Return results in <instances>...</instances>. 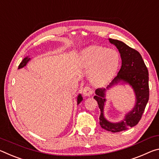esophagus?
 <instances>
[{"label":"esophagus","instance_id":"esophagus-1","mask_svg":"<svg viewBox=\"0 0 159 159\" xmlns=\"http://www.w3.org/2000/svg\"><path fill=\"white\" fill-rule=\"evenodd\" d=\"M83 94L85 97H90L91 95L93 94V90L89 87H85L83 89Z\"/></svg>","mask_w":159,"mask_h":159}]
</instances>
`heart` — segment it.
<instances>
[{"instance_id":"obj_1","label":"heart","mask_w":159,"mask_h":159,"mask_svg":"<svg viewBox=\"0 0 159 159\" xmlns=\"http://www.w3.org/2000/svg\"><path fill=\"white\" fill-rule=\"evenodd\" d=\"M121 57L113 48L92 46L81 52L79 62L82 67L90 70L89 77L95 86H103L110 82L119 69Z\"/></svg>"}]
</instances>
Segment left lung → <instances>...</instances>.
Instances as JSON below:
<instances>
[{"label": "left lung", "mask_w": 159, "mask_h": 159, "mask_svg": "<svg viewBox=\"0 0 159 159\" xmlns=\"http://www.w3.org/2000/svg\"><path fill=\"white\" fill-rule=\"evenodd\" d=\"M109 42L118 49L122 60L121 68L117 76L106 87L97 89L93 98L97 101L101 111L99 124L102 128L112 132L124 131L137 125L142 118L149 101V72L138 51L132 48L121 41L108 39ZM119 84H128L134 89L135 96L134 107L127 113L120 121L113 123L108 121L104 116V107L106 92L111 88Z\"/></svg>", "instance_id": "left-lung-1"}]
</instances>
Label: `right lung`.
<instances>
[{"instance_id": "add662e5", "label": "right lung", "mask_w": 159, "mask_h": 159, "mask_svg": "<svg viewBox=\"0 0 159 159\" xmlns=\"http://www.w3.org/2000/svg\"><path fill=\"white\" fill-rule=\"evenodd\" d=\"M31 60V58H30L29 56L25 57V58L22 60V61L20 62L19 67H18V69H20V68H22V67H24L25 66H27V64L28 63V62L30 61ZM83 100V97H82V94H80L77 96V105L78 104H80V102H82V101Z\"/></svg>"}]
</instances>
